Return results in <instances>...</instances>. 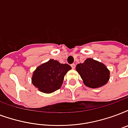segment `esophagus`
Masks as SVG:
<instances>
[{
    "label": "esophagus",
    "instance_id": "obj_1",
    "mask_svg": "<svg viewBox=\"0 0 128 128\" xmlns=\"http://www.w3.org/2000/svg\"><path fill=\"white\" fill-rule=\"evenodd\" d=\"M71 67H72V69H74L75 67H76V65H75V64H71Z\"/></svg>",
    "mask_w": 128,
    "mask_h": 128
}]
</instances>
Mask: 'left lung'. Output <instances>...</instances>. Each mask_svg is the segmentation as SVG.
<instances>
[{"label":"left lung","instance_id":"8db88e82","mask_svg":"<svg viewBox=\"0 0 128 128\" xmlns=\"http://www.w3.org/2000/svg\"><path fill=\"white\" fill-rule=\"evenodd\" d=\"M76 70L84 84L89 88L101 87L107 84L110 79V70L105 64L92 58H87L83 63L77 64Z\"/></svg>","mask_w":128,"mask_h":128}]
</instances>
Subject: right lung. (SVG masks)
<instances>
[{
  "label": "right lung",
  "mask_w": 128,
  "mask_h": 128,
  "mask_svg": "<svg viewBox=\"0 0 128 128\" xmlns=\"http://www.w3.org/2000/svg\"><path fill=\"white\" fill-rule=\"evenodd\" d=\"M71 68L68 64L51 59L36 68L32 76V83L41 92H53L61 87L64 76Z\"/></svg>",
  "instance_id": "add662e5"
}]
</instances>
